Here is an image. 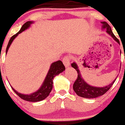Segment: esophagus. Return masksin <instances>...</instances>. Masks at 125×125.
Wrapping results in <instances>:
<instances>
[{
    "label": "esophagus",
    "instance_id": "obj_1",
    "mask_svg": "<svg viewBox=\"0 0 125 125\" xmlns=\"http://www.w3.org/2000/svg\"><path fill=\"white\" fill-rule=\"evenodd\" d=\"M70 61H71V58L69 56H66L63 58V63L64 64L65 67H67L70 66Z\"/></svg>",
    "mask_w": 125,
    "mask_h": 125
}]
</instances>
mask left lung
Listing matches in <instances>:
<instances>
[{"instance_id": "obj_1", "label": "left lung", "mask_w": 125, "mask_h": 125, "mask_svg": "<svg viewBox=\"0 0 125 125\" xmlns=\"http://www.w3.org/2000/svg\"><path fill=\"white\" fill-rule=\"evenodd\" d=\"M102 23V30H106L107 33L110 35L115 41H116L118 44H120L118 39L114 35V34L112 32L111 27L107 22L105 21H102L101 22ZM72 67H74L75 70L77 72V78L76 81L74 82V85H73V89L77 95L80 96L81 97L86 98H94L96 97H100V96L103 95L104 94H105L110 89L111 87L113 85L114 82L116 81V78L110 84L108 85L107 86L103 87H94L90 85L85 82L81 76V74L80 73V71L78 68V66L75 62H73L71 64Z\"/></svg>"}]
</instances>
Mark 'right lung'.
Returning <instances> with one entry per match:
<instances>
[{"mask_svg":"<svg viewBox=\"0 0 125 125\" xmlns=\"http://www.w3.org/2000/svg\"><path fill=\"white\" fill-rule=\"evenodd\" d=\"M33 23V21H28L24 23L23 26L21 27V29L20 31L12 36L11 38L9 40L8 45L7 46L6 48V54L7 53V51L9 50V48H10V44H12V42L13 41L15 38L18 36V34H20L22 31H25V30L28 29L30 25ZM65 70V67L64 66L63 63L61 61H58L54 62H52L51 64V66L50 67V69L48 71V73L47 74L46 76L44 81H43V84L42 86L40 87V89L36 91L34 93H32L29 95H25L22 94L18 93V92L16 91L12 87V89H13V91L15 92V93L18 96L20 97L21 99L26 101L28 102H40L42 100H44V98H46L49 95L50 93L51 92V90L52 89V83H53V79L56 75H58L62 72H63Z\"/></svg>","mask_w":125,"mask_h":125,"instance_id":"right-lung-1","label":"right lung"}]
</instances>
